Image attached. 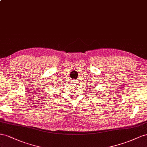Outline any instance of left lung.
<instances>
[{"mask_svg":"<svg viewBox=\"0 0 147 147\" xmlns=\"http://www.w3.org/2000/svg\"><path fill=\"white\" fill-rule=\"evenodd\" d=\"M90 87H91V86H90ZM96 94V93L95 92V94ZM95 95H97V94H95Z\"/></svg>","mask_w":147,"mask_h":147,"instance_id":"obj_1","label":"left lung"}]
</instances>
